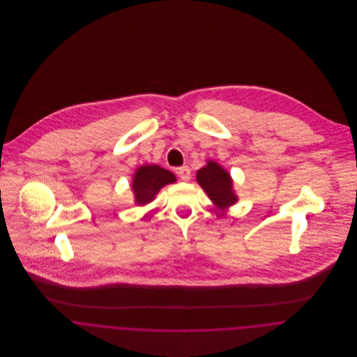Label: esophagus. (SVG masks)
Instances as JSON below:
<instances>
[{"mask_svg":"<svg viewBox=\"0 0 357 357\" xmlns=\"http://www.w3.org/2000/svg\"><path fill=\"white\" fill-rule=\"evenodd\" d=\"M177 174L183 181H188L191 178V170L188 166H183L177 169Z\"/></svg>","mask_w":357,"mask_h":357,"instance_id":"1","label":"esophagus"}]
</instances>
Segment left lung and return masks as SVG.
Segmentation results:
<instances>
[{"label":"left lung","mask_w":357,"mask_h":357,"mask_svg":"<svg viewBox=\"0 0 357 357\" xmlns=\"http://www.w3.org/2000/svg\"><path fill=\"white\" fill-rule=\"evenodd\" d=\"M197 181L213 201V204H215V207L224 210L228 206L238 202L229 173L217 162L207 160V165L198 170Z\"/></svg>","instance_id":"1"}]
</instances>
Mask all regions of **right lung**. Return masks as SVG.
Returning <instances> with one entry per match:
<instances>
[{
    "label": "right lung",
    "mask_w": 357,
    "mask_h": 357,
    "mask_svg": "<svg viewBox=\"0 0 357 357\" xmlns=\"http://www.w3.org/2000/svg\"><path fill=\"white\" fill-rule=\"evenodd\" d=\"M132 183L135 202L143 206L153 201L162 187L176 183V176L158 165H143L136 170Z\"/></svg>",
    "instance_id": "obj_1"
}]
</instances>
